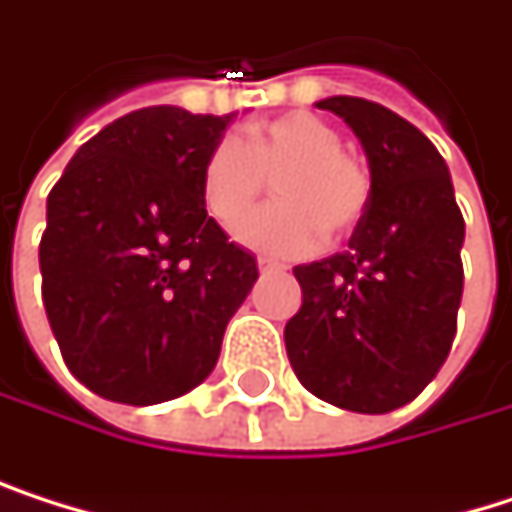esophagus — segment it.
Returning a JSON list of instances; mask_svg holds the SVG:
<instances>
[{
    "label": "esophagus",
    "mask_w": 512,
    "mask_h": 512,
    "mask_svg": "<svg viewBox=\"0 0 512 512\" xmlns=\"http://www.w3.org/2000/svg\"><path fill=\"white\" fill-rule=\"evenodd\" d=\"M286 265L274 262V259H259V271H283Z\"/></svg>",
    "instance_id": "34e87169"
}]
</instances>
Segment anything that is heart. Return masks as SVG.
Instances as JSON below:
<instances>
[{
  "instance_id": "1",
  "label": "heart",
  "mask_w": 512,
  "mask_h": 512,
  "mask_svg": "<svg viewBox=\"0 0 512 512\" xmlns=\"http://www.w3.org/2000/svg\"><path fill=\"white\" fill-rule=\"evenodd\" d=\"M275 180L280 206L246 219ZM208 217L223 229L241 227V241L262 253H307L319 244L323 228L332 238L350 235L371 202L368 168L341 150L335 126L313 114H286L250 129L247 141L220 138L199 177Z\"/></svg>"
}]
</instances>
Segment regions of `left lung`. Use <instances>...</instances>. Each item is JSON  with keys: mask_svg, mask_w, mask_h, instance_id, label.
Listing matches in <instances>:
<instances>
[{"mask_svg": "<svg viewBox=\"0 0 512 512\" xmlns=\"http://www.w3.org/2000/svg\"><path fill=\"white\" fill-rule=\"evenodd\" d=\"M359 138L371 202L350 247L295 265L301 307L286 323V353L307 392L341 410L389 413L440 371L462 304L465 220L437 147L395 111L329 96Z\"/></svg>", "mask_w": 512, "mask_h": 512, "instance_id": "obj_1", "label": "left lung"}]
</instances>
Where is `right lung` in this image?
<instances>
[{
	"instance_id": "obj_1",
	"label": "right lung",
	"mask_w": 512,
	"mask_h": 512,
	"mask_svg": "<svg viewBox=\"0 0 512 512\" xmlns=\"http://www.w3.org/2000/svg\"><path fill=\"white\" fill-rule=\"evenodd\" d=\"M235 114L153 105L108 123L47 196L41 298L69 371L132 407L196 389L253 289L256 256L199 193L202 162Z\"/></svg>"
}]
</instances>
